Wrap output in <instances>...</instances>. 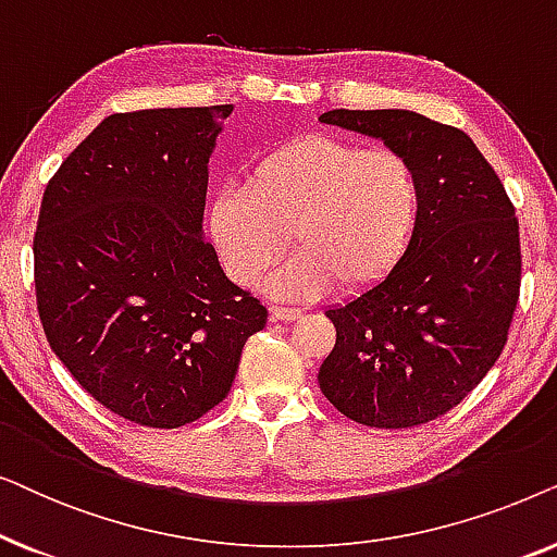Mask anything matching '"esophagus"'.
<instances>
[{"instance_id":"34e87169","label":"esophagus","mask_w":557,"mask_h":557,"mask_svg":"<svg viewBox=\"0 0 557 557\" xmlns=\"http://www.w3.org/2000/svg\"><path fill=\"white\" fill-rule=\"evenodd\" d=\"M271 317L281 319V322H292V319L301 317V309L299 307H286V304H276V307H271Z\"/></svg>"}]
</instances>
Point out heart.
I'll list each match as a JSON object with an SVG mask.
<instances>
[{
    "label": "heart",
    "mask_w": 557,
    "mask_h": 557,
    "mask_svg": "<svg viewBox=\"0 0 557 557\" xmlns=\"http://www.w3.org/2000/svg\"><path fill=\"white\" fill-rule=\"evenodd\" d=\"M421 205V180L400 151L299 136L263 151L246 185L218 189L208 231L235 284L256 286L288 233L296 253L271 276L273 294L304 299L332 284L355 294L400 263Z\"/></svg>",
    "instance_id": "b5f03b06"
}]
</instances>
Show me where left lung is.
Masks as SVG:
<instances>
[{"mask_svg":"<svg viewBox=\"0 0 557 557\" xmlns=\"http://www.w3.org/2000/svg\"><path fill=\"white\" fill-rule=\"evenodd\" d=\"M319 119L400 151L423 193L400 263L326 311L337 342L319 387L342 416L370 429L436 421L482 383L507 345L522 276L515 205L461 128L400 109H337Z\"/></svg>","mask_w":557,"mask_h":557,"instance_id":"left-lung-1","label":"left lung"}]
</instances>
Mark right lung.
<instances>
[{
	"mask_svg": "<svg viewBox=\"0 0 557 557\" xmlns=\"http://www.w3.org/2000/svg\"><path fill=\"white\" fill-rule=\"evenodd\" d=\"M231 111L111 113L42 195L33 253L45 337L90 398L147 429L223 403L269 319L202 238L208 159Z\"/></svg>",
	"mask_w": 557,
	"mask_h": 557,
	"instance_id": "1",
	"label": "right lung"
}]
</instances>
